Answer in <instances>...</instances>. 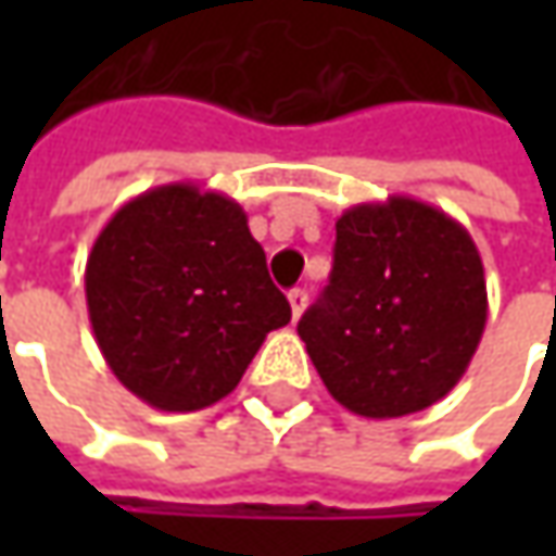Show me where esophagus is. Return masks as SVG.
<instances>
[{
	"label": "esophagus",
	"instance_id": "esophagus-1",
	"mask_svg": "<svg viewBox=\"0 0 556 556\" xmlns=\"http://www.w3.org/2000/svg\"><path fill=\"white\" fill-rule=\"evenodd\" d=\"M288 303H290V312H293V321H300V315L306 309V303H309V293L306 290H290L288 293Z\"/></svg>",
	"mask_w": 556,
	"mask_h": 556
}]
</instances>
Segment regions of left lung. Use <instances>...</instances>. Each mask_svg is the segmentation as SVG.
Here are the masks:
<instances>
[{"instance_id":"8db88e82","label":"left lung","mask_w":556,"mask_h":556,"mask_svg":"<svg viewBox=\"0 0 556 556\" xmlns=\"http://www.w3.org/2000/svg\"><path fill=\"white\" fill-rule=\"evenodd\" d=\"M489 315L470 231L430 203L393 194L337 219L331 285L296 331L328 393L387 420L455 390Z\"/></svg>"}]
</instances>
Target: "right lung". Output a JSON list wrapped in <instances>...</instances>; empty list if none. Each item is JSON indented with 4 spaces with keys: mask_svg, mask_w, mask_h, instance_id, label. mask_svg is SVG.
<instances>
[{
    "mask_svg": "<svg viewBox=\"0 0 556 556\" xmlns=\"http://www.w3.org/2000/svg\"><path fill=\"white\" fill-rule=\"evenodd\" d=\"M86 306L108 368L157 412L216 405L290 321L244 206L194 182L148 188L108 219Z\"/></svg>",
    "mask_w": 556,
    "mask_h": 556,
    "instance_id": "right-lung-1",
    "label": "right lung"
}]
</instances>
